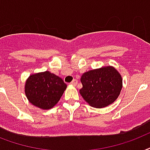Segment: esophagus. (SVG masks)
I'll list each match as a JSON object with an SVG mask.
<instances>
[{
  "label": "esophagus",
  "mask_w": 150,
  "mask_h": 150,
  "mask_svg": "<svg viewBox=\"0 0 150 150\" xmlns=\"http://www.w3.org/2000/svg\"><path fill=\"white\" fill-rule=\"evenodd\" d=\"M71 84L72 85V86H76L78 84V81L76 79H74L72 82H71Z\"/></svg>",
  "instance_id": "esophagus-1"
}]
</instances>
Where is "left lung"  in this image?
<instances>
[{
	"label": "left lung",
	"instance_id": "1",
	"mask_svg": "<svg viewBox=\"0 0 150 150\" xmlns=\"http://www.w3.org/2000/svg\"><path fill=\"white\" fill-rule=\"evenodd\" d=\"M79 93L91 107L102 108L111 104L120 95L122 78L111 66L90 70L81 77Z\"/></svg>",
	"mask_w": 150,
	"mask_h": 150
}]
</instances>
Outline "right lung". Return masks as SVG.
Listing matches in <instances>:
<instances>
[{"label": "right lung", "mask_w": 150, "mask_h": 150, "mask_svg": "<svg viewBox=\"0 0 150 150\" xmlns=\"http://www.w3.org/2000/svg\"><path fill=\"white\" fill-rule=\"evenodd\" d=\"M67 85L62 79L44 71L29 75L25 82V96L32 104L43 110L51 109L57 103Z\"/></svg>", "instance_id": "1"}]
</instances>
